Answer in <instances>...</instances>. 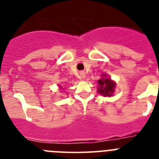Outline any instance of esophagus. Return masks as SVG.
Listing matches in <instances>:
<instances>
[{"mask_svg":"<svg viewBox=\"0 0 159 159\" xmlns=\"http://www.w3.org/2000/svg\"><path fill=\"white\" fill-rule=\"evenodd\" d=\"M80 77L82 79L85 78V75H84V72H80Z\"/></svg>","mask_w":159,"mask_h":159,"instance_id":"34e87169","label":"esophagus"}]
</instances>
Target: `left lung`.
I'll list each match as a JSON object with an SVG mask.
<instances>
[{"label": "left lung", "mask_w": 159, "mask_h": 159, "mask_svg": "<svg viewBox=\"0 0 159 159\" xmlns=\"http://www.w3.org/2000/svg\"><path fill=\"white\" fill-rule=\"evenodd\" d=\"M98 84H99L98 92L99 94L104 96H111L114 92V88L116 86L113 81L108 78H102L98 81Z\"/></svg>", "instance_id": "obj_1"}]
</instances>
